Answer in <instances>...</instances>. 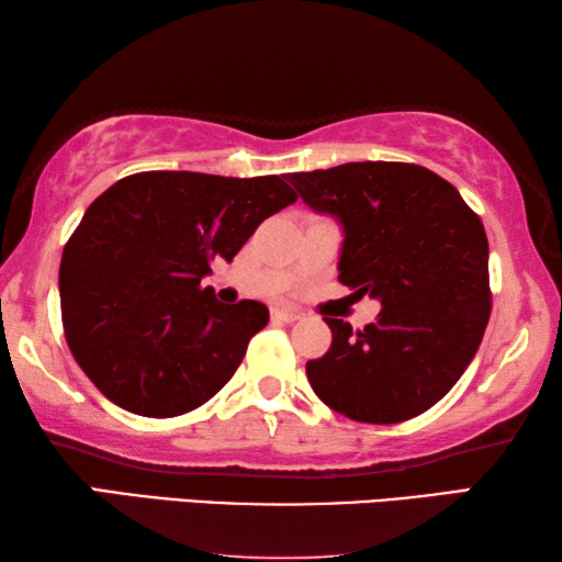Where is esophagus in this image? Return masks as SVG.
<instances>
[{
	"label": "esophagus",
	"instance_id": "esophagus-1",
	"mask_svg": "<svg viewBox=\"0 0 562 562\" xmlns=\"http://www.w3.org/2000/svg\"><path fill=\"white\" fill-rule=\"evenodd\" d=\"M302 315L297 310H288V307H272V319L274 323H295Z\"/></svg>",
	"mask_w": 562,
	"mask_h": 562
}]
</instances>
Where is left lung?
<instances>
[{"label":"left lung","instance_id":"left-lung-1","mask_svg":"<svg viewBox=\"0 0 562 562\" xmlns=\"http://www.w3.org/2000/svg\"><path fill=\"white\" fill-rule=\"evenodd\" d=\"M288 180L342 225L337 280L382 305L358 333L325 317L333 345L305 368L315 395L372 425L430 409L475 358L490 319L483 222L420 165L347 162Z\"/></svg>","mask_w":562,"mask_h":562}]
</instances>
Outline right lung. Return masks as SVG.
Segmentation results:
<instances>
[{
  "label": "right lung",
  "instance_id": "obj_1",
  "mask_svg": "<svg viewBox=\"0 0 562 562\" xmlns=\"http://www.w3.org/2000/svg\"><path fill=\"white\" fill-rule=\"evenodd\" d=\"M295 200L278 175L139 172L89 204L61 252V325L106 400L175 417L227 385L270 310L225 305L202 278Z\"/></svg>",
  "mask_w": 562,
  "mask_h": 562
}]
</instances>
